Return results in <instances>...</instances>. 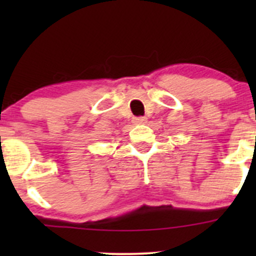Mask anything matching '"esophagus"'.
<instances>
[{
    "label": "esophagus",
    "mask_w": 256,
    "mask_h": 256,
    "mask_svg": "<svg viewBox=\"0 0 256 256\" xmlns=\"http://www.w3.org/2000/svg\"><path fill=\"white\" fill-rule=\"evenodd\" d=\"M132 121L136 124V125H141V124L147 122V118H144V116H140V118H135Z\"/></svg>",
    "instance_id": "esophagus-1"
}]
</instances>
